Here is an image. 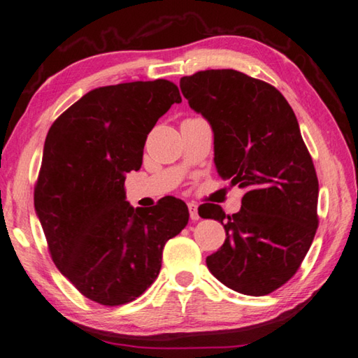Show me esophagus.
<instances>
[{"mask_svg": "<svg viewBox=\"0 0 358 358\" xmlns=\"http://www.w3.org/2000/svg\"><path fill=\"white\" fill-rule=\"evenodd\" d=\"M189 213H190V219L193 222H196L198 219H200V215H198V206H196V204L189 203Z\"/></svg>", "mask_w": 358, "mask_h": 358, "instance_id": "obj_1", "label": "esophagus"}]
</instances>
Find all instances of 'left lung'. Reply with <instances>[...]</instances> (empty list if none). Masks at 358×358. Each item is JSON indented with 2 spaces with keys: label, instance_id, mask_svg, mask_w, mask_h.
Masks as SVG:
<instances>
[{
  "label": "left lung",
  "instance_id": "left-lung-1",
  "mask_svg": "<svg viewBox=\"0 0 358 358\" xmlns=\"http://www.w3.org/2000/svg\"><path fill=\"white\" fill-rule=\"evenodd\" d=\"M180 90L213 128L219 176L245 190L233 215L219 204L198 209L227 233L209 271L239 294H271L298 271L319 225V180L294 109L273 85L234 69L185 76Z\"/></svg>",
  "mask_w": 358,
  "mask_h": 358
}]
</instances>
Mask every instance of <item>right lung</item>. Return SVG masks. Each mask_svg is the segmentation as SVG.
I'll return each instance as SVG.
<instances>
[{
  "label": "right lung",
  "mask_w": 358,
  "mask_h": 358,
  "mask_svg": "<svg viewBox=\"0 0 358 358\" xmlns=\"http://www.w3.org/2000/svg\"><path fill=\"white\" fill-rule=\"evenodd\" d=\"M182 98L165 79L98 87L52 124L34 209L55 266L104 306L136 300L157 279L162 254L189 222L182 200L130 206L125 176L143 165L148 134Z\"/></svg>",
  "instance_id": "add662e5"
}]
</instances>
